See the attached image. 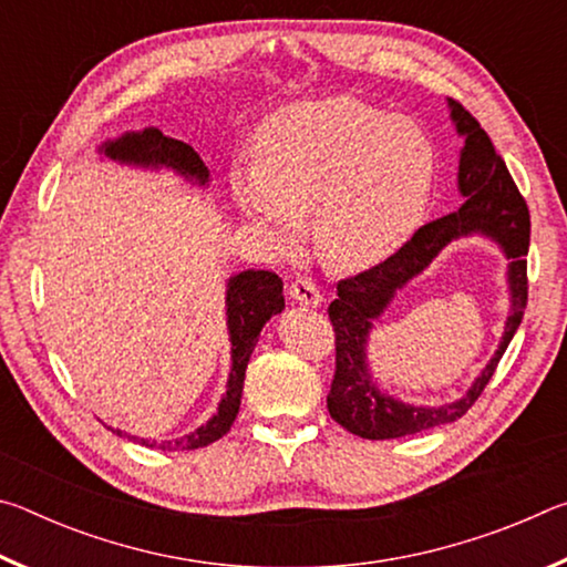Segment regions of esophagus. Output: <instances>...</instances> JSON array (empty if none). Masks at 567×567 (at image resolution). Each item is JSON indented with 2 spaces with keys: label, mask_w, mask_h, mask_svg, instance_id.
<instances>
[{
  "label": "esophagus",
  "mask_w": 567,
  "mask_h": 567,
  "mask_svg": "<svg viewBox=\"0 0 567 567\" xmlns=\"http://www.w3.org/2000/svg\"><path fill=\"white\" fill-rule=\"evenodd\" d=\"M290 297H292V302L305 305V307H320V302H322L318 285H315L310 277H295V280L290 282Z\"/></svg>",
  "instance_id": "34e87169"
}]
</instances>
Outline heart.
<instances>
[{"instance_id":"heart-1","label":"heart","mask_w":567,"mask_h":567,"mask_svg":"<svg viewBox=\"0 0 567 567\" xmlns=\"http://www.w3.org/2000/svg\"><path fill=\"white\" fill-rule=\"evenodd\" d=\"M255 169H237L243 213L292 249L312 215L332 270H368L417 233L437 179V150L415 120L352 97L297 102L267 120Z\"/></svg>"}]
</instances>
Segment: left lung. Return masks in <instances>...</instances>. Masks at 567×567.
Returning <instances> with one entry per match:
<instances>
[{
	"mask_svg": "<svg viewBox=\"0 0 567 567\" xmlns=\"http://www.w3.org/2000/svg\"><path fill=\"white\" fill-rule=\"evenodd\" d=\"M450 117L457 134L465 137L460 152L457 189L465 203L433 223L422 225L395 255L370 270L338 282V300L328 307L334 330V378L328 395V410L334 422L364 440H392L422 433V430L447 425L463 417L483 395L487 382L520 328L527 305V247H530V213L503 157L497 155L487 132L463 104L447 100ZM485 234L502 245L508 259L512 285V318L506 323L502 348L486 365L466 395L440 409L405 406L382 393L367 370V338L371 322L384 311L391 297L412 276L434 259L439 249L453 238Z\"/></svg>",
	"mask_w": 567,
	"mask_h": 567,
	"instance_id": "8db88e82",
	"label": "left lung"
}]
</instances>
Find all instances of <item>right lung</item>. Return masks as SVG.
Segmentation results:
<instances>
[{
	"label": "right lung",
	"instance_id": "right-lung-1",
	"mask_svg": "<svg viewBox=\"0 0 567 567\" xmlns=\"http://www.w3.org/2000/svg\"><path fill=\"white\" fill-rule=\"evenodd\" d=\"M104 157L124 162V165H137V167H169L177 175L187 177L195 185H207L209 169L205 162L189 145L179 140L165 137L155 127H145L142 132H124L122 137L104 142L100 147ZM227 330L229 342H233V370H229L227 392L223 402L213 417H209L203 427H197L195 433L182 435L177 440H145V437H132L137 443L147 447L159 450H197L215 443L227 430L233 427V422L239 412V400H243V385H245V370L252 354L257 338L265 322L272 315L285 310V297H282V280L280 275L270 270H247L235 277H229L227 282ZM112 433L124 435L122 430H112Z\"/></svg>",
	"mask_w": 567,
	"mask_h": 567
}]
</instances>
